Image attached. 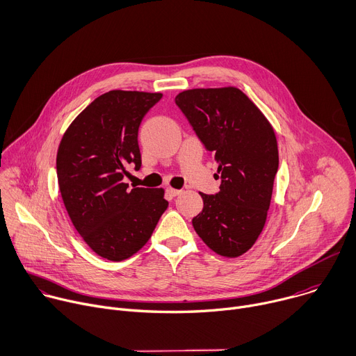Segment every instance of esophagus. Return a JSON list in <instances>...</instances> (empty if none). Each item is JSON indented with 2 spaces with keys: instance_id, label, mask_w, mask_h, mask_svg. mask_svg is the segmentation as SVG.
<instances>
[{
  "instance_id": "1",
  "label": "esophagus",
  "mask_w": 356,
  "mask_h": 356,
  "mask_svg": "<svg viewBox=\"0 0 356 356\" xmlns=\"http://www.w3.org/2000/svg\"><path fill=\"white\" fill-rule=\"evenodd\" d=\"M167 191H168V193H170L171 196H178V195H181V193H182V191H181V189H175V188H168Z\"/></svg>"
}]
</instances>
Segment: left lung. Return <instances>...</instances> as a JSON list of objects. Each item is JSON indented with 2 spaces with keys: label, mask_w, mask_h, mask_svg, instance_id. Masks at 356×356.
<instances>
[{
  "label": "left lung",
  "mask_w": 356,
  "mask_h": 356,
  "mask_svg": "<svg viewBox=\"0 0 356 356\" xmlns=\"http://www.w3.org/2000/svg\"><path fill=\"white\" fill-rule=\"evenodd\" d=\"M175 102L215 156L222 179L219 193L199 192L203 209L192 226L213 252L237 258L255 244L266 222L279 167L275 130L236 87L186 90Z\"/></svg>",
  "instance_id": "left-lung-1"
}]
</instances>
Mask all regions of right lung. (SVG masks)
I'll list each match as a JSON object with an SVG mask.
<instances>
[{"label": "right lung", "instance_id": "right-lung-1", "mask_svg": "<svg viewBox=\"0 0 356 356\" xmlns=\"http://www.w3.org/2000/svg\"><path fill=\"white\" fill-rule=\"evenodd\" d=\"M161 92L112 90L64 131L56 168L63 203L79 234L99 257L123 261L150 240L168 202L163 188H133L127 165H141L137 133Z\"/></svg>", "mask_w": 356, "mask_h": 356}]
</instances>
